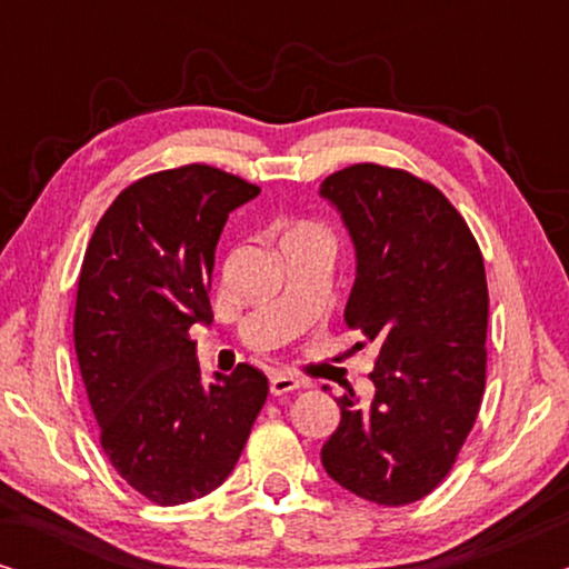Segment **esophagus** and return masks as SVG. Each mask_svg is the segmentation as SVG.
<instances>
[{"mask_svg":"<svg viewBox=\"0 0 569 569\" xmlns=\"http://www.w3.org/2000/svg\"><path fill=\"white\" fill-rule=\"evenodd\" d=\"M302 383L295 376H287V372H274V376L269 378V391L271 396H282V393H292L298 391Z\"/></svg>","mask_w":569,"mask_h":569,"instance_id":"esophagus-1","label":"esophagus"}]
</instances>
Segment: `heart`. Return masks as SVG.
Masks as SVG:
<instances>
[{
  "mask_svg": "<svg viewBox=\"0 0 569 569\" xmlns=\"http://www.w3.org/2000/svg\"><path fill=\"white\" fill-rule=\"evenodd\" d=\"M284 238H326V232L310 222H300V224H295V228L287 232Z\"/></svg>",
  "mask_w": 569,
  "mask_h": 569,
  "instance_id": "1",
  "label": "heart"
}]
</instances>
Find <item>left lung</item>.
Segmentation results:
<instances>
[{
  "label": "left lung",
  "mask_w": 569,
  "mask_h": 569,
  "mask_svg": "<svg viewBox=\"0 0 569 569\" xmlns=\"http://www.w3.org/2000/svg\"><path fill=\"white\" fill-rule=\"evenodd\" d=\"M355 243L345 321L376 345V396H339L329 477L362 500H422L456 463L487 380L489 292L469 224L432 183L360 162L321 183Z\"/></svg>",
  "instance_id": "1"
}]
</instances>
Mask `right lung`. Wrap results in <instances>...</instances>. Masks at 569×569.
<instances>
[{"label": "right lung", "instance_id": "1", "mask_svg": "<svg viewBox=\"0 0 569 569\" xmlns=\"http://www.w3.org/2000/svg\"><path fill=\"white\" fill-rule=\"evenodd\" d=\"M259 186L220 168L160 170L123 189L84 251L74 349L100 446L158 505L204 497L236 469L269 380L240 362L201 383L193 323H212L214 248Z\"/></svg>", "mask_w": 569, "mask_h": 569}]
</instances>
